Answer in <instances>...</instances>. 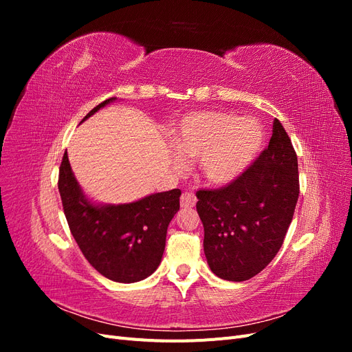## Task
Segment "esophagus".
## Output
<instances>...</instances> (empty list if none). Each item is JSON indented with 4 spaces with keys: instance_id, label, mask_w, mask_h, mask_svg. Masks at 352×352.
<instances>
[{
    "instance_id": "obj_1",
    "label": "esophagus",
    "mask_w": 352,
    "mask_h": 352,
    "mask_svg": "<svg viewBox=\"0 0 352 352\" xmlns=\"http://www.w3.org/2000/svg\"><path fill=\"white\" fill-rule=\"evenodd\" d=\"M197 204V197L194 192H184L180 197V206L184 208H190Z\"/></svg>"
}]
</instances>
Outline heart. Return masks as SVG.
I'll return each instance as SVG.
<instances>
[{"label":"heart","instance_id":"b5f03b06","mask_svg":"<svg viewBox=\"0 0 352 352\" xmlns=\"http://www.w3.org/2000/svg\"><path fill=\"white\" fill-rule=\"evenodd\" d=\"M173 164L184 168V157H199V172L210 184L226 185L257 158L264 144L263 126L250 117L226 111H192L175 131Z\"/></svg>","mask_w":352,"mask_h":352}]
</instances>
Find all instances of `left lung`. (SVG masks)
<instances>
[{"instance_id":"1","label":"left lung","mask_w":352,"mask_h":352,"mask_svg":"<svg viewBox=\"0 0 352 352\" xmlns=\"http://www.w3.org/2000/svg\"><path fill=\"white\" fill-rule=\"evenodd\" d=\"M300 195L298 160L282 123L274 119L267 150L221 189L197 192L204 252L220 279L243 282L280 250Z\"/></svg>"}]
</instances>
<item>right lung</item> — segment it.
Masks as SVG:
<instances>
[{
    "label": "right lung",
    "mask_w": 352,
    "mask_h": 352,
    "mask_svg": "<svg viewBox=\"0 0 352 352\" xmlns=\"http://www.w3.org/2000/svg\"><path fill=\"white\" fill-rule=\"evenodd\" d=\"M116 100L98 104L82 122ZM58 190L72 235L95 270L120 283L144 280L157 270L168 223L180 207V189L146 195L129 204H97L85 195L65 153Z\"/></svg>",
    "instance_id": "obj_1"
}]
</instances>
